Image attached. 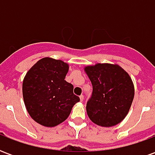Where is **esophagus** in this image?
I'll use <instances>...</instances> for the list:
<instances>
[{"instance_id":"1","label":"esophagus","mask_w":155,"mask_h":155,"mask_svg":"<svg viewBox=\"0 0 155 155\" xmlns=\"http://www.w3.org/2000/svg\"><path fill=\"white\" fill-rule=\"evenodd\" d=\"M80 99H81V101H84V95H83V94L80 95Z\"/></svg>"}]
</instances>
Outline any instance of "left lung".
<instances>
[{
  "label": "left lung",
  "mask_w": 155,
  "mask_h": 155,
  "mask_svg": "<svg viewBox=\"0 0 155 155\" xmlns=\"http://www.w3.org/2000/svg\"><path fill=\"white\" fill-rule=\"evenodd\" d=\"M84 71L93 86L86 104L89 118L103 127L120 123L130 110L134 95L130 75L117 64H96Z\"/></svg>",
  "instance_id": "8db88e82"
}]
</instances>
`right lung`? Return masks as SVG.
Instances as JSON below:
<instances>
[{
  "instance_id": "obj_1",
  "label": "right lung",
  "mask_w": 155,
  "mask_h": 155,
  "mask_svg": "<svg viewBox=\"0 0 155 155\" xmlns=\"http://www.w3.org/2000/svg\"><path fill=\"white\" fill-rule=\"evenodd\" d=\"M69 65L64 61L43 58L26 73L22 92L25 107L35 122L46 127L62 123L80 98L74 86L64 81Z\"/></svg>"
}]
</instances>
